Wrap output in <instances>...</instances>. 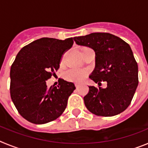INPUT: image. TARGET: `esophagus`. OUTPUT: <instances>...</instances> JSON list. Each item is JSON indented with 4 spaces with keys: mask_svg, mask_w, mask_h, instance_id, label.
<instances>
[{
    "mask_svg": "<svg viewBox=\"0 0 148 148\" xmlns=\"http://www.w3.org/2000/svg\"><path fill=\"white\" fill-rule=\"evenodd\" d=\"M75 87H76V88H78V87H80V84H75Z\"/></svg>",
    "mask_w": 148,
    "mask_h": 148,
    "instance_id": "1",
    "label": "esophagus"
}]
</instances>
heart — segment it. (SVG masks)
Wrapping results in <instances>:
<instances>
[{
  "mask_svg": "<svg viewBox=\"0 0 148 148\" xmlns=\"http://www.w3.org/2000/svg\"><path fill=\"white\" fill-rule=\"evenodd\" d=\"M88 49V48L84 47L82 49ZM87 75V72L84 70H71L66 72L65 76L69 80L80 82V81L84 80Z\"/></svg>",
  "mask_w": 148,
  "mask_h": 148,
  "instance_id": "b5f03b06",
  "label": "heart"
}]
</instances>
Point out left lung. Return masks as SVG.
<instances>
[{
	"label": "left lung",
	"instance_id": "1",
	"mask_svg": "<svg viewBox=\"0 0 148 148\" xmlns=\"http://www.w3.org/2000/svg\"><path fill=\"white\" fill-rule=\"evenodd\" d=\"M78 45L92 48L95 66L90 78L107 87L89 86L84 104L96 116H113L125 111L131 103L138 84V64L130 45L107 32H94L74 38Z\"/></svg>",
	"mask_w": 148,
	"mask_h": 148
}]
</instances>
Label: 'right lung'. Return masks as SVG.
Wrapping results in <instances>:
<instances>
[{"label": "right lung", "instance_id": "right-lung-1", "mask_svg": "<svg viewBox=\"0 0 148 148\" xmlns=\"http://www.w3.org/2000/svg\"><path fill=\"white\" fill-rule=\"evenodd\" d=\"M73 44L65 40L42 38L23 47L10 70V95L23 118L33 124H46L58 118L75 89L73 82L61 79L48 88L46 81L56 75L64 53Z\"/></svg>", "mask_w": 148, "mask_h": 148}]
</instances>
